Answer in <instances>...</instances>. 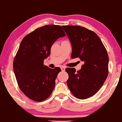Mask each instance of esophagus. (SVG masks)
<instances>
[{
  "mask_svg": "<svg viewBox=\"0 0 122 122\" xmlns=\"http://www.w3.org/2000/svg\"><path fill=\"white\" fill-rule=\"evenodd\" d=\"M61 70L62 71H64L65 70V67L64 66H62L61 67Z\"/></svg>",
  "mask_w": 122,
  "mask_h": 122,
  "instance_id": "obj_1",
  "label": "esophagus"
}]
</instances>
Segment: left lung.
I'll return each instance as SVG.
<instances>
[{"mask_svg":"<svg viewBox=\"0 0 122 122\" xmlns=\"http://www.w3.org/2000/svg\"><path fill=\"white\" fill-rule=\"evenodd\" d=\"M72 46V58L79 57L84 64L79 71L67 68V85L72 94L86 99L97 93L107 77L108 56L96 33L78 25H63Z\"/></svg>","mask_w":122,"mask_h":122,"instance_id":"1","label":"left lung"}]
</instances>
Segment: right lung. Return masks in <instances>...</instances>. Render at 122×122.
Here are the masks:
<instances>
[{
  "instance_id": "add662e5",
  "label": "right lung",
  "mask_w": 122,
  "mask_h": 122,
  "mask_svg": "<svg viewBox=\"0 0 122 122\" xmlns=\"http://www.w3.org/2000/svg\"><path fill=\"white\" fill-rule=\"evenodd\" d=\"M61 26L48 25L35 29L24 37L15 58L13 68L18 86L28 98L42 102L55 87L60 67L44 65L56 40L65 36Z\"/></svg>"
}]
</instances>
